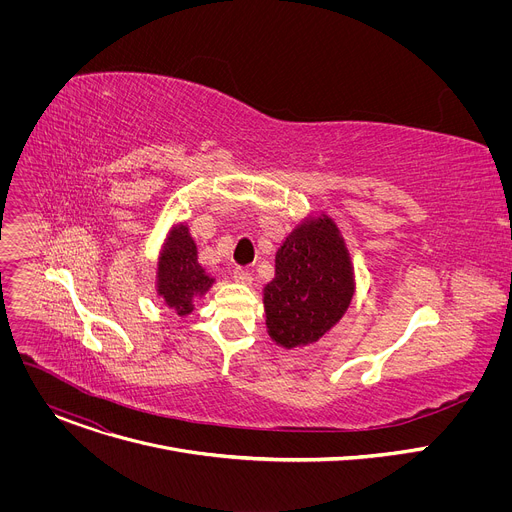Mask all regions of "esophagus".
I'll use <instances>...</instances> for the list:
<instances>
[{
	"label": "esophagus",
	"instance_id": "1",
	"mask_svg": "<svg viewBox=\"0 0 512 512\" xmlns=\"http://www.w3.org/2000/svg\"><path fill=\"white\" fill-rule=\"evenodd\" d=\"M235 281H237V283H241V285H251L253 277H251V273H249L247 269L237 267V269H235Z\"/></svg>",
	"mask_w": 512,
	"mask_h": 512
}]
</instances>
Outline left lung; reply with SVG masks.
I'll use <instances>...</instances> for the list:
<instances>
[{"label": "left lung", "mask_w": 512, "mask_h": 512, "mask_svg": "<svg viewBox=\"0 0 512 512\" xmlns=\"http://www.w3.org/2000/svg\"><path fill=\"white\" fill-rule=\"evenodd\" d=\"M354 267L328 214L306 216L275 253V277L263 287L269 338L294 350L318 342L346 314Z\"/></svg>", "instance_id": "left-lung-1"}]
</instances>
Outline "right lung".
<instances>
[{
	"instance_id": "add662e5",
	"label": "right lung",
	"mask_w": 512,
	"mask_h": 512,
	"mask_svg": "<svg viewBox=\"0 0 512 512\" xmlns=\"http://www.w3.org/2000/svg\"><path fill=\"white\" fill-rule=\"evenodd\" d=\"M214 277L198 263V249L186 223L174 225L160 249L156 291L164 304L178 316L194 310V300L212 287Z\"/></svg>"
}]
</instances>
